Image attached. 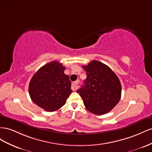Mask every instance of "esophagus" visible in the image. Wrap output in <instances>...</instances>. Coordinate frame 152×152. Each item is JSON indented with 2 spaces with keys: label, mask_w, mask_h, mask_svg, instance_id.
I'll list each match as a JSON object with an SVG mask.
<instances>
[{
  "label": "esophagus",
  "mask_w": 152,
  "mask_h": 152,
  "mask_svg": "<svg viewBox=\"0 0 152 152\" xmlns=\"http://www.w3.org/2000/svg\"><path fill=\"white\" fill-rule=\"evenodd\" d=\"M77 85H78V81H75L72 83L71 88L73 91L76 90V89L77 88Z\"/></svg>",
  "instance_id": "esophagus-1"
}]
</instances>
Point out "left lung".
I'll return each mask as SVG.
<instances>
[{
  "mask_svg": "<svg viewBox=\"0 0 152 152\" xmlns=\"http://www.w3.org/2000/svg\"><path fill=\"white\" fill-rule=\"evenodd\" d=\"M82 67L86 78L77 93L90 112L97 115L107 113L120 100L122 86L118 76L106 64L97 60Z\"/></svg>",
  "mask_w": 152,
  "mask_h": 152,
  "instance_id": "8db88e82",
  "label": "left lung"
}]
</instances>
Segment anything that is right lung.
<instances>
[{
    "label": "right lung",
    "instance_id": "right-lung-1",
    "mask_svg": "<svg viewBox=\"0 0 152 152\" xmlns=\"http://www.w3.org/2000/svg\"><path fill=\"white\" fill-rule=\"evenodd\" d=\"M66 67L58 61H52L34 74L28 86L32 101L48 112L59 110L72 92L69 76L64 74Z\"/></svg>",
    "mask_w": 152,
    "mask_h": 152
}]
</instances>
